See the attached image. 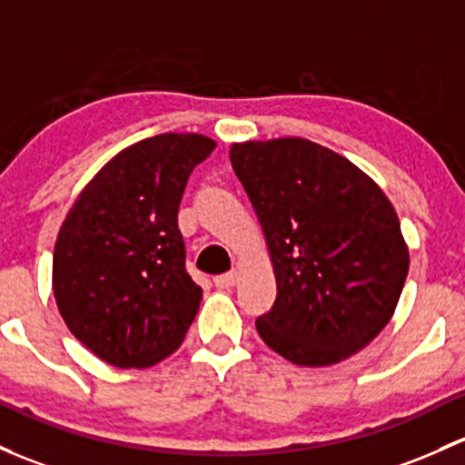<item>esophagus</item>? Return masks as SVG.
<instances>
[{
	"label": "esophagus",
	"mask_w": 465,
	"mask_h": 465,
	"mask_svg": "<svg viewBox=\"0 0 465 465\" xmlns=\"http://www.w3.org/2000/svg\"><path fill=\"white\" fill-rule=\"evenodd\" d=\"M236 281H238V273L229 272V273H220V276L213 278V285H216L218 290H232V287L236 285Z\"/></svg>",
	"instance_id": "1"
}]
</instances>
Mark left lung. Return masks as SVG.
I'll return each mask as SVG.
<instances>
[{
    "mask_svg": "<svg viewBox=\"0 0 465 465\" xmlns=\"http://www.w3.org/2000/svg\"><path fill=\"white\" fill-rule=\"evenodd\" d=\"M232 167L270 249L276 301L261 339L307 368L345 361L392 319L410 267L388 195L305 138L232 144Z\"/></svg>",
    "mask_w": 465,
    "mask_h": 465,
    "instance_id": "left-lung-1",
    "label": "left lung"
}]
</instances>
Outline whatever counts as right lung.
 Returning a JSON list of instances; mask_svg holds the SVG:
<instances>
[{
  "mask_svg": "<svg viewBox=\"0 0 465 465\" xmlns=\"http://www.w3.org/2000/svg\"><path fill=\"white\" fill-rule=\"evenodd\" d=\"M216 143L163 134L126 146L73 203L53 253V294L71 334L115 368L180 348L203 290L184 267L178 207Z\"/></svg>",
  "mask_w": 465,
  "mask_h": 465,
  "instance_id": "obj_1",
  "label": "right lung"
}]
</instances>
